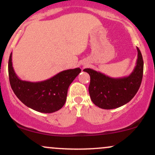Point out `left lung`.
<instances>
[{
  "instance_id": "left-lung-1",
  "label": "left lung",
  "mask_w": 155,
  "mask_h": 155,
  "mask_svg": "<svg viewBox=\"0 0 155 155\" xmlns=\"http://www.w3.org/2000/svg\"><path fill=\"white\" fill-rule=\"evenodd\" d=\"M138 58L134 70L128 76L111 78L91 68L84 69L90 76L89 92L93 104L104 109H113L132 100L141 84L143 60L137 47Z\"/></svg>"
}]
</instances>
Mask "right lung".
<instances>
[{"label":"right lung","instance_id":"1","mask_svg":"<svg viewBox=\"0 0 155 155\" xmlns=\"http://www.w3.org/2000/svg\"><path fill=\"white\" fill-rule=\"evenodd\" d=\"M12 53L8 60V76L15 94L28 107L41 112L53 113L65 104L68 89L81 72L79 68L69 69L41 81H23L17 76L12 66Z\"/></svg>","mask_w":155,"mask_h":155}]
</instances>
